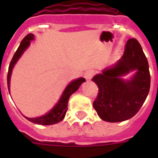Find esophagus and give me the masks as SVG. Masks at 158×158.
<instances>
[{"mask_svg":"<svg viewBox=\"0 0 158 158\" xmlns=\"http://www.w3.org/2000/svg\"><path fill=\"white\" fill-rule=\"evenodd\" d=\"M94 75H95V71L92 69H89L85 72L84 76H85V78L86 79H91L92 77H93Z\"/></svg>","mask_w":158,"mask_h":158,"instance_id":"1","label":"esophagus"}]
</instances>
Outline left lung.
<instances>
[{
    "instance_id": "obj_1",
    "label": "left lung",
    "mask_w": 158,
    "mask_h": 158,
    "mask_svg": "<svg viewBox=\"0 0 158 158\" xmlns=\"http://www.w3.org/2000/svg\"><path fill=\"white\" fill-rule=\"evenodd\" d=\"M136 74L128 81L120 78L131 71ZM98 87L93 107L102 120L119 122L138 113L144 104L151 86L149 66L141 44L129 39L122 58L112 68H108L92 79Z\"/></svg>"
}]
</instances>
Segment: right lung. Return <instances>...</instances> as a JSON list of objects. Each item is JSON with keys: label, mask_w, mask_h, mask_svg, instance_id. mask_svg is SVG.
<instances>
[{"label": "right lung", "mask_w": 158, "mask_h": 158, "mask_svg": "<svg viewBox=\"0 0 158 158\" xmlns=\"http://www.w3.org/2000/svg\"><path fill=\"white\" fill-rule=\"evenodd\" d=\"M34 35L32 33H29L27 35L23 40L20 43V46L17 48V51L14 53V56H13L12 60H11L10 65H9L8 73H7V87H8L9 93H10V75L12 73V69L14 68V66L18 59L20 58V56L23 54V51L25 50L28 47H29L30 44V40L34 39ZM85 79L84 78H79V79H76V80L70 82L69 85H67L65 91L63 92V95L61 96V98L60 101L58 102L55 107L53 108L51 111H49L48 113H47L44 115L41 116V117L38 118H30L24 117L27 119L30 122H33V123L38 124V125H53V124H56L60 122V121L63 120L64 118L65 115H66V111H67V106H68V101L70 95L73 93H74L76 90H78L79 87L80 86L81 84L84 82Z\"/></svg>", "instance_id": "add662e5"}]
</instances>
